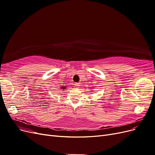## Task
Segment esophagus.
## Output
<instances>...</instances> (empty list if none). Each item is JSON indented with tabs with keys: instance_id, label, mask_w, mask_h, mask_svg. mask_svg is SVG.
Masks as SVG:
<instances>
[{
	"instance_id": "obj_1",
	"label": "esophagus",
	"mask_w": 155,
	"mask_h": 155,
	"mask_svg": "<svg viewBox=\"0 0 155 155\" xmlns=\"http://www.w3.org/2000/svg\"><path fill=\"white\" fill-rule=\"evenodd\" d=\"M74 85H75V86H76V87H79V86H80V83H75Z\"/></svg>"
}]
</instances>
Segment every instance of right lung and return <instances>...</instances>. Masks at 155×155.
Returning <instances> with one entry per match:
<instances>
[{"label":"right lung","mask_w":155,"mask_h":155,"mask_svg":"<svg viewBox=\"0 0 155 155\" xmlns=\"http://www.w3.org/2000/svg\"><path fill=\"white\" fill-rule=\"evenodd\" d=\"M65 88V87H63V88Z\"/></svg>","instance_id":"1"}]
</instances>
